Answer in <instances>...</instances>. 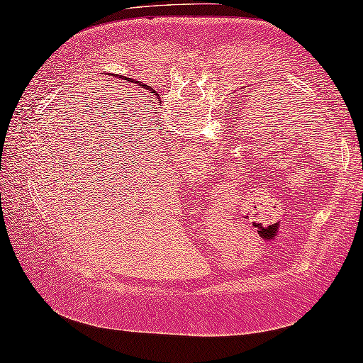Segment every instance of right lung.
<instances>
[{"instance_id": "add662e5", "label": "right lung", "mask_w": 363, "mask_h": 363, "mask_svg": "<svg viewBox=\"0 0 363 363\" xmlns=\"http://www.w3.org/2000/svg\"><path fill=\"white\" fill-rule=\"evenodd\" d=\"M154 92V91H152ZM154 96H155V92H154ZM155 97H157V96H155Z\"/></svg>"}]
</instances>
